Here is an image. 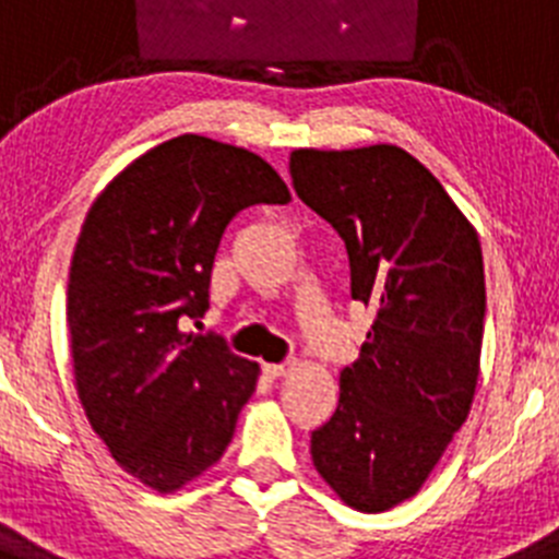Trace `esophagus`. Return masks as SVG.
Returning <instances> with one entry per match:
<instances>
[{
    "instance_id": "34e87169",
    "label": "esophagus",
    "mask_w": 559,
    "mask_h": 559,
    "mask_svg": "<svg viewBox=\"0 0 559 559\" xmlns=\"http://www.w3.org/2000/svg\"><path fill=\"white\" fill-rule=\"evenodd\" d=\"M296 369V360H283V364H265V374L269 378H288Z\"/></svg>"
}]
</instances>
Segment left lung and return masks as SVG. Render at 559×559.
Returning <instances> with one entry per match:
<instances>
[{"label":"left lung","instance_id":"1","mask_svg":"<svg viewBox=\"0 0 559 559\" xmlns=\"http://www.w3.org/2000/svg\"><path fill=\"white\" fill-rule=\"evenodd\" d=\"M290 179L347 246L353 299L374 308L310 456L341 501L386 512L417 496L471 414L487 310L481 243L445 187L397 145L302 147Z\"/></svg>","mask_w":559,"mask_h":559}]
</instances>
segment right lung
Instances as JSON below:
<instances>
[{"label": "right lung", "instance_id": "1", "mask_svg": "<svg viewBox=\"0 0 559 559\" xmlns=\"http://www.w3.org/2000/svg\"><path fill=\"white\" fill-rule=\"evenodd\" d=\"M288 201L257 153L185 133L131 162L83 221L67 290L78 397L117 464L151 490H179L218 462L254 394V360L181 324L210 308L229 221Z\"/></svg>", "mask_w": 559, "mask_h": 559}]
</instances>
